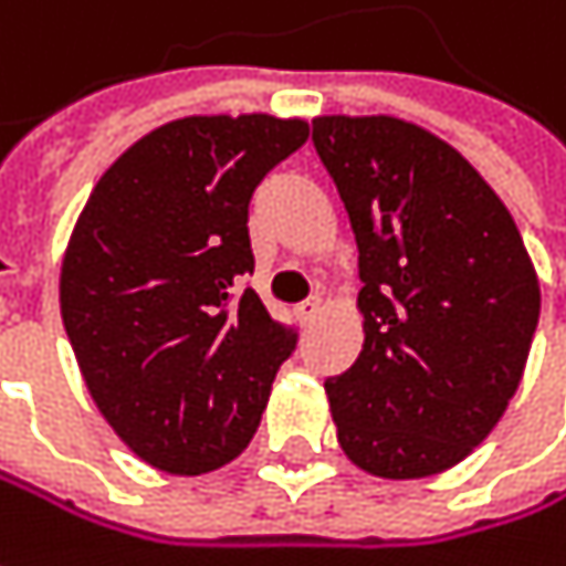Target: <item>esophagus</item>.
Returning <instances> with one entry per match:
<instances>
[{
	"label": "esophagus",
	"mask_w": 566,
	"mask_h": 566,
	"mask_svg": "<svg viewBox=\"0 0 566 566\" xmlns=\"http://www.w3.org/2000/svg\"><path fill=\"white\" fill-rule=\"evenodd\" d=\"M317 314H321V297H307L304 304H297V317H301V324H311Z\"/></svg>",
	"instance_id": "1"
}]
</instances>
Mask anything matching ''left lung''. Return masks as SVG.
Segmentation results:
<instances>
[{"label":"left lung","instance_id":"left-lung-1","mask_svg":"<svg viewBox=\"0 0 566 566\" xmlns=\"http://www.w3.org/2000/svg\"><path fill=\"white\" fill-rule=\"evenodd\" d=\"M314 148L359 245V359L327 379L336 440L366 473L457 467L522 382L541 287L480 171L395 116H317Z\"/></svg>","mask_w":566,"mask_h":566}]
</instances>
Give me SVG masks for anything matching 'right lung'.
Returning a JSON list of instances; mask_svg holds the SVG:
<instances>
[{"label": "right lung", "instance_id": "1", "mask_svg": "<svg viewBox=\"0 0 566 566\" xmlns=\"http://www.w3.org/2000/svg\"><path fill=\"white\" fill-rule=\"evenodd\" d=\"M307 142L304 119L187 116L93 187L61 265L83 382L145 463L200 476L255 434L297 334L252 287L249 200Z\"/></svg>", "mask_w": 566, "mask_h": 566}]
</instances>
